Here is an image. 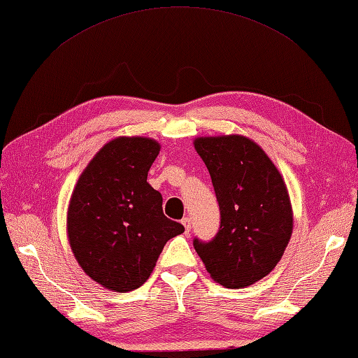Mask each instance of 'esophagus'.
<instances>
[{"label":"esophagus","instance_id":"obj_1","mask_svg":"<svg viewBox=\"0 0 358 358\" xmlns=\"http://www.w3.org/2000/svg\"><path fill=\"white\" fill-rule=\"evenodd\" d=\"M182 224H184L187 233L192 231V220H189V217H184V220H182Z\"/></svg>","mask_w":358,"mask_h":358}]
</instances>
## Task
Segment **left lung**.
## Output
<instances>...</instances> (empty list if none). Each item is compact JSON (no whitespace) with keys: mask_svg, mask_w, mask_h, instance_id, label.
Instances as JSON below:
<instances>
[{"mask_svg":"<svg viewBox=\"0 0 358 358\" xmlns=\"http://www.w3.org/2000/svg\"><path fill=\"white\" fill-rule=\"evenodd\" d=\"M194 148L206 162L221 211L211 241L193 239L216 282L247 287L278 264L294 217L287 188L267 155L243 136L198 137Z\"/></svg>","mask_w":358,"mask_h":358,"instance_id":"obj_1","label":"left lung"}]
</instances>
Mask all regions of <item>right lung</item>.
<instances>
[{
    "mask_svg": "<svg viewBox=\"0 0 358 358\" xmlns=\"http://www.w3.org/2000/svg\"><path fill=\"white\" fill-rule=\"evenodd\" d=\"M160 145L147 137L108 142L80 176L68 210L71 249L86 275L129 292L148 280L166 241L184 233L148 182Z\"/></svg>",
    "mask_w": 358,
    "mask_h": 358,
    "instance_id": "1",
    "label": "right lung"
}]
</instances>
